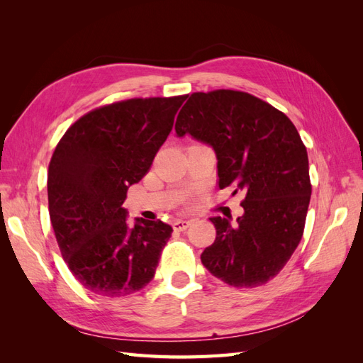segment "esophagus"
Listing matches in <instances>:
<instances>
[{
    "mask_svg": "<svg viewBox=\"0 0 363 363\" xmlns=\"http://www.w3.org/2000/svg\"><path fill=\"white\" fill-rule=\"evenodd\" d=\"M189 225H191V221H186V219H177V221H174L172 224L174 230H177V232H184Z\"/></svg>",
    "mask_w": 363,
    "mask_h": 363,
    "instance_id": "obj_1",
    "label": "esophagus"
}]
</instances>
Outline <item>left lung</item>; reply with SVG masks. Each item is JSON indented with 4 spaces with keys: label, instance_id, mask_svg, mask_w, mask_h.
<instances>
[{
    "label": "left lung",
    "instance_id": "obj_1",
    "mask_svg": "<svg viewBox=\"0 0 363 363\" xmlns=\"http://www.w3.org/2000/svg\"><path fill=\"white\" fill-rule=\"evenodd\" d=\"M175 131L215 150L219 189L247 192L236 224L211 218L216 238L203 265L230 286H262L286 265L304 232L312 184L298 131L276 107L232 89L194 92Z\"/></svg>",
    "mask_w": 363,
    "mask_h": 363
}]
</instances>
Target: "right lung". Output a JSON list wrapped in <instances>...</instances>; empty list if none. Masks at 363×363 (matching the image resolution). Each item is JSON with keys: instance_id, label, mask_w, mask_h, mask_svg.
Segmentation results:
<instances>
[{"instance_id": "add662e5", "label": "right lung", "mask_w": 363, "mask_h": 363, "mask_svg": "<svg viewBox=\"0 0 363 363\" xmlns=\"http://www.w3.org/2000/svg\"><path fill=\"white\" fill-rule=\"evenodd\" d=\"M188 95L96 107L67 130L48 167V211L63 260L94 294L124 296L155 277L171 225H127L128 186L150 171Z\"/></svg>"}]
</instances>
